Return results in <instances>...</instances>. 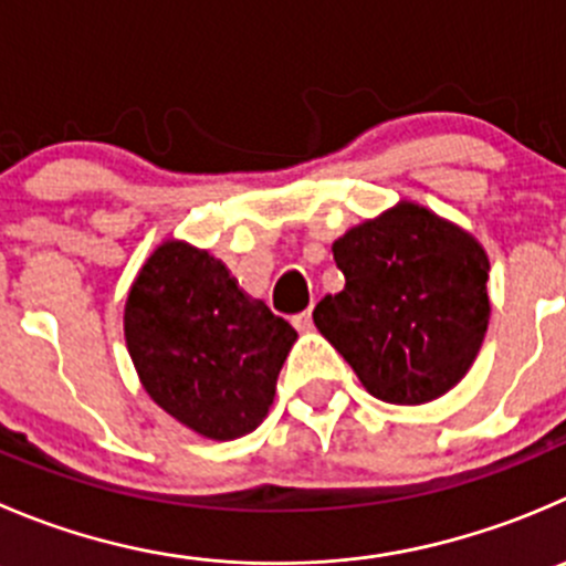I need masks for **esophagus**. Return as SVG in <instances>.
Listing matches in <instances>:
<instances>
[{
	"label": "esophagus",
	"mask_w": 566,
	"mask_h": 566,
	"mask_svg": "<svg viewBox=\"0 0 566 566\" xmlns=\"http://www.w3.org/2000/svg\"><path fill=\"white\" fill-rule=\"evenodd\" d=\"M293 326L298 328V332H312V312H301V315L293 317Z\"/></svg>",
	"instance_id": "34e87169"
}]
</instances>
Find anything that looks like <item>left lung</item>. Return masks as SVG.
I'll return each mask as SVG.
<instances>
[{
	"mask_svg": "<svg viewBox=\"0 0 566 566\" xmlns=\"http://www.w3.org/2000/svg\"><path fill=\"white\" fill-rule=\"evenodd\" d=\"M345 287L315 326L378 400L420 406L457 387L490 326V256L448 218L398 201L332 245Z\"/></svg>",
	"mask_w": 566,
	"mask_h": 566,
	"instance_id": "8db88e82",
	"label": "left lung"
}]
</instances>
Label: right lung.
<instances>
[{
	"instance_id": "add662e5",
	"label": "right lung",
	"mask_w": 566,
	"mask_h": 566,
	"mask_svg": "<svg viewBox=\"0 0 566 566\" xmlns=\"http://www.w3.org/2000/svg\"><path fill=\"white\" fill-rule=\"evenodd\" d=\"M124 337L149 398L185 429L227 442L268 417L298 334L218 256L168 238L132 282Z\"/></svg>"
}]
</instances>
